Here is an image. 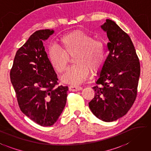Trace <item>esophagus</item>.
Returning <instances> with one entry per match:
<instances>
[{
    "label": "esophagus",
    "instance_id": "esophagus-1",
    "mask_svg": "<svg viewBox=\"0 0 151 151\" xmlns=\"http://www.w3.org/2000/svg\"><path fill=\"white\" fill-rule=\"evenodd\" d=\"M82 90V87L78 86H69V90L70 92H76L78 91V90Z\"/></svg>",
    "mask_w": 151,
    "mask_h": 151
}]
</instances>
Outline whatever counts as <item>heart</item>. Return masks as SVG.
Listing matches in <instances>:
<instances>
[{
    "instance_id": "1",
    "label": "heart",
    "mask_w": 151,
    "mask_h": 151,
    "mask_svg": "<svg viewBox=\"0 0 151 151\" xmlns=\"http://www.w3.org/2000/svg\"><path fill=\"white\" fill-rule=\"evenodd\" d=\"M63 51L51 47L48 58L57 72L66 69L68 57H73L75 65L68 68L62 76L64 83L80 84L89 76L90 70L96 73L102 68L106 58V47L102 41L95 40L92 35L78 31L65 35L59 40Z\"/></svg>"
}]
</instances>
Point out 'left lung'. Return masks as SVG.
<instances>
[{"mask_svg": "<svg viewBox=\"0 0 151 151\" xmlns=\"http://www.w3.org/2000/svg\"><path fill=\"white\" fill-rule=\"evenodd\" d=\"M109 42V54L98 73L90 110L106 122L116 121L127 113L137 96L140 63L130 37L109 19L100 26Z\"/></svg>", "mask_w": 151, "mask_h": 151, "instance_id": "1", "label": "left lung"}]
</instances>
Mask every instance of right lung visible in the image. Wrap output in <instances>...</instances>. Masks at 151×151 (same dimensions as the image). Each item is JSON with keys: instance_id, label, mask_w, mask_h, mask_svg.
<instances>
[{"instance_id": "obj_1", "label": "right lung", "mask_w": 151, "mask_h": 151, "mask_svg": "<svg viewBox=\"0 0 151 151\" xmlns=\"http://www.w3.org/2000/svg\"><path fill=\"white\" fill-rule=\"evenodd\" d=\"M53 29L38 30L16 52L10 81L22 111L43 127L53 125L67 102L68 86L57 84V75L49 62L43 42Z\"/></svg>"}]
</instances>
